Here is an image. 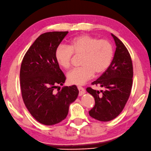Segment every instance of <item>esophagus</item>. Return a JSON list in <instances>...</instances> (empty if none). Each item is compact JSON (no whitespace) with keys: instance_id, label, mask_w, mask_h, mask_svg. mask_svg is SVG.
I'll list each match as a JSON object with an SVG mask.
<instances>
[{"instance_id":"esophagus-1","label":"esophagus","mask_w":151,"mask_h":151,"mask_svg":"<svg viewBox=\"0 0 151 151\" xmlns=\"http://www.w3.org/2000/svg\"><path fill=\"white\" fill-rule=\"evenodd\" d=\"M78 88L79 90V95H80V96H82V95L86 93V90L83 87L78 86Z\"/></svg>"}]
</instances>
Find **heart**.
Returning <instances> with one entry per match:
<instances>
[{"label":"heart","instance_id":"1","mask_svg":"<svg viewBox=\"0 0 151 151\" xmlns=\"http://www.w3.org/2000/svg\"><path fill=\"white\" fill-rule=\"evenodd\" d=\"M73 54L82 55L81 68L75 69L68 74L70 83L83 85L92 78L94 73L101 74L108 69L113 56V46L105 39L81 35L73 38L69 46L59 45L55 52L58 64L65 69L70 68Z\"/></svg>","mask_w":151,"mask_h":151}]
</instances>
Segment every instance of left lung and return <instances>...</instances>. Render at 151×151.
I'll use <instances>...</instances> for the list:
<instances>
[{
	"instance_id": "obj_1",
	"label": "left lung",
	"mask_w": 151,
	"mask_h": 151,
	"mask_svg": "<svg viewBox=\"0 0 151 151\" xmlns=\"http://www.w3.org/2000/svg\"><path fill=\"white\" fill-rule=\"evenodd\" d=\"M116 50L108 69L92 83L104 90L88 87L87 92L93 96L94 107L89 115L101 122H109L117 117L124 109L130 95L133 78V65L130 55L124 43L113 34Z\"/></svg>"
}]
</instances>
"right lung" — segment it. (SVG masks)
<instances>
[{"mask_svg":"<svg viewBox=\"0 0 151 151\" xmlns=\"http://www.w3.org/2000/svg\"><path fill=\"white\" fill-rule=\"evenodd\" d=\"M68 34V32H51L41 34L27 50L21 65L23 101L32 117L46 126L57 124L65 119L69 105L79 94L76 85L55 90L66 80L55 52Z\"/></svg>","mask_w":151,"mask_h":151,"instance_id":"obj_1","label":"right lung"}]
</instances>
